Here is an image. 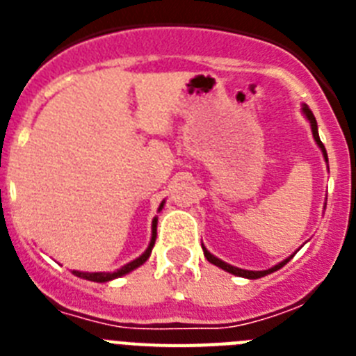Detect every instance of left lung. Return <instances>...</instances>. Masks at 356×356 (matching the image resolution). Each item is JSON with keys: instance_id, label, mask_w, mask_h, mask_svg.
I'll list each match as a JSON object with an SVG mask.
<instances>
[{"instance_id": "1", "label": "left lung", "mask_w": 356, "mask_h": 356, "mask_svg": "<svg viewBox=\"0 0 356 356\" xmlns=\"http://www.w3.org/2000/svg\"><path fill=\"white\" fill-rule=\"evenodd\" d=\"M301 110H303L305 118H307V119H308V122H310V128H312L314 140H316V144H317V146L321 147V151H323V156H325V160H326V162H328V155H326L325 144L321 143V139H319V131H317V121H316V118H314L312 110L308 108L307 105H303V108H301ZM201 248H203V253H205L207 260H209L210 264H213V266H217V267H221V269H225L226 273H232V275H235V276H242V278H250V280H257V278H262V276L271 275V273L278 271L280 267H284L285 264H287L289 260L292 259V254H291V257H289V259H285L284 262L276 264L275 267H271V269H266V271H248V269H238V267H235V266H229V264L222 262L221 259H217V257H213V254L210 253V251L207 250V248L203 246V244H201Z\"/></svg>"}]
</instances>
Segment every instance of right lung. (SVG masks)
<instances>
[{"instance_id":"obj_1","label":"right lung","mask_w":356,"mask_h":356,"mask_svg":"<svg viewBox=\"0 0 356 356\" xmlns=\"http://www.w3.org/2000/svg\"><path fill=\"white\" fill-rule=\"evenodd\" d=\"M162 209H163V201H162V203H160L159 212ZM156 221H159V219H156V217H155V219H153V222H151V241H149V246H147V250L144 251L143 254H140L139 259L131 260L130 264H127V266H122L121 269H118V271H114V273H81V271H72V275L80 276V278H83V280H89V282H97V284H105V282H110V280H114V278H121V276L128 275V273H131V271H134V269L140 267L144 262H146L147 259H149L151 250H153V246H155Z\"/></svg>"}]
</instances>
